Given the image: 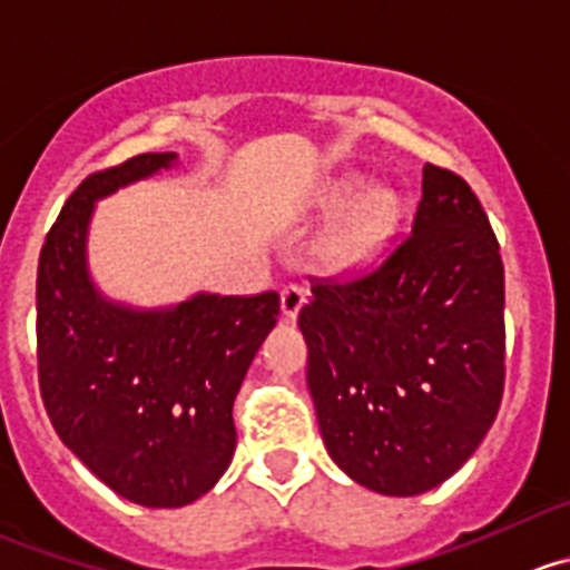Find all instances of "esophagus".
<instances>
[{
  "label": "esophagus",
  "instance_id": "esophagus-1",
  "mask_svg": "<svg viewBox=\"0 0 570 570\" xmlns=\"http://www.w3.org/2000/svg\"><path fill=\"white\" fill-rule=\"evenodd\" d=\"M303 303H306V289L301 284H286L281 289V312H284L286 320H295Z\"/></svg>",
  "mask_w": 570,
  "mask_h": 570
}]
</instances>
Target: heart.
Here are the masks:
<instances>
[{"label": "heart", "mask_w": 570, "mask_h": 570, "mask_svg": "<svg viewBox=\"0 0 570 570\" xmlns=\"http://www.w3.org/2000/svg\"><path fill=\"white\" fill-rule=\"evenodd\" d=\"M356 189V180H345L334 191V203H345ZM397 217H401V203L395 191L381 189V186L367 189L351 208V214L320 242V258L331 269L367 267L395 234Z\"/></svg>", "instance_id": "1"}]
</instances>
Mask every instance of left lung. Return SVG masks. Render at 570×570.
<instances>
[{"label": "left lung", "instance_id": "1", "mask_svg": "<svg viewBox=\"0 0 570 570\" xmlns=\"http://www.w3.org/2000/svg\"><path fill=\"white\" fill-rule=\"evenodd\" d=\"M331 460L381 495L454 476L504 392V264L471 186L434 164L412 234L367 275L317 281L297 317Z\"/></svg>", "mask_w": 570, "mask_h": 570}]
</instances>
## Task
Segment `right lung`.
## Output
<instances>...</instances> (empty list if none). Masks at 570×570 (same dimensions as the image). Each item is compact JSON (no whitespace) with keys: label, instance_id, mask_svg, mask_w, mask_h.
I'll list each match as a JSON object with an SVG mask.
<instances>
[{"label":"right lung","instance_id":"add662e5","mask_svg":"<svg viewBox=\"0 0 570 570\" xmlns=\"http://www.w3.org/2000/svg\"><path fill=\"white\" fill-rule=\"evenodd\" d=\"M178 161L145 153L71 191L38 258L43 406L66 449L114 493L153 510L206 495L234 460V397L278 317V292H197L132 308L97 292L86 264L94 203Z\"/></svg>","mask_w":570,"mask_h":570}]
</instances>
